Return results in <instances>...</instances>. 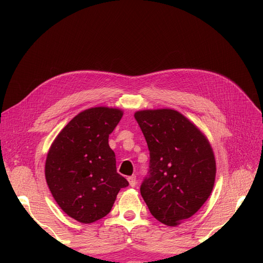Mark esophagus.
<instances>
[{"label":"esophagus","mask_w":263,"mask_h":263,"mask_svg":"<svg viewBox=\"0 0 263 263\" xmlns=\"http://www.w3.org/2000/svg\"><path fill=\"white\" fill-rule=\"evenodd\" d=\"M127 180H128V182H129V185H130L132 187H134L135 185H136L137 181H136V177H135V176L128 177V178H127Z\"/></svg>","instance_id":"esophagus-1"}]
</instances>
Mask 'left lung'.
I'll list each match as a JSON object with an SVG mask.
<instances>
[{
	"instance_id": "obj_1",
	"label": "left lung",
	"mask_w": 263,
	"mask_h": 263,
	"mask_svg": "<svg viewBox=\"0 0 263 263\" xmlns=\"http://www.w3.org/2000/svg\"><path fill=\"white\" fill-rule=\"evenodd\" d=\"M150 160L140 194L153 216L168 226L190 218L210 197L216 163L209 140L174 109L135 113Z\"/></svg>"
}]
</instances>
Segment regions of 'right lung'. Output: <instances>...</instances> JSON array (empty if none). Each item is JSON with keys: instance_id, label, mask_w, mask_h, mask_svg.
I'll return each instance as SVG.
<instances>
[{"instance_id": "add662e5", "label": "right lung", "mask_w": 263, "mask_h": 263, "mask_svg": "<svg viewBox=\"0 0 263 263\" xmlns=\"http://www.w3.org/2000/svg\"><path fill=\"white\" fill-rule=\"evenodd\" d=\"M117 108L85 109L63 128L47 155L45 176L61 210L76 220L90 224L112 210L127 181L116 171L108 136L121 121Z\"/></svg>"}]
</instances>
